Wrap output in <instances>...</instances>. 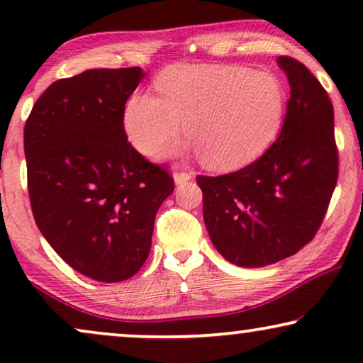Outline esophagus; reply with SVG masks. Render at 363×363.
<instances>
[{"instance_id": "34e87169", "label": "esophagus", "mask_w": 363, "mask_h": 363, "mask_svg": "<svg viewBox=\"0 0 363 363\" xmlns=\"http://www.w3.org/2000/svg\"><path fill=\"white\" fill-rule=\"evenodd\" d=\"M193 177H195V173L193 172H175L173 173V180H175L177 185H182V183L190 182Z\"/></svg>"}]
</instances>
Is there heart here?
<instances>
[{
	"label": "heart",
	"instance_id": "1",
	"mask_svg": "<svg viewBox=\"0 0 363 363\" xmlns=\"http://www.w3.org/2000/svg\"><path fill=\"white\" fill-rule=\"evenodd\" d=\"M157 96L135 94L123 128L137 152L153 157L180 135L210 170L230 172L262 155L279 135L286 91L274 74L240 66H172Z\"/></svg>",
	"mask_w": 363,
	"mask_h": 363
}]
</instances>
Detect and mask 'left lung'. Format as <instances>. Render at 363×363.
I'll return each instance as SVG.
<instances>
[{"label":"left lung","mask_w":363,"mask_h":363,"mask_svg":"<svg viewBox=\"0 0 363 363\" xmlns=\"http://www.w3.org/2000/svg\"><path fill=\"white\" fill-rule=\"evenodd\" d=\"M277 64L291 86L279 137L241 170L196 178L208 235L226 261L241 267L274 264L312 241L339 177L325 89L296 59L279 56Z\"/></svg>","instance_id":"left-lung-1"}]
</instances>
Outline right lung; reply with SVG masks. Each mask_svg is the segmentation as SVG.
<instances>
[{
    "mask_svg": "<svg viewBox=\"0 0 363 363\" xmlns=\"http://www.w3.org/2000/svg\"><path fill=\"white\" fill-rule=\"evenodd\" d=\"M140 67L91 69L52 82L24 125L34 221L72 269L125 281L147 261L158 208L175 185L127 140L125 102Z\"/></svg>",
    "mask_w": 363,
    "mask_h": 363,
    "instance_id": "obj_1",
    "label": "right lung"
}]
</instances>
